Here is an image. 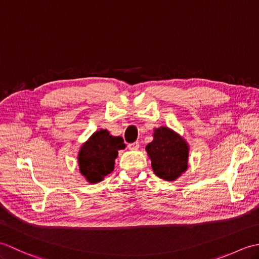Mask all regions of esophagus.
<instances>
[{"instance_id":"esophagus-1","label":"esophagus","mask_w":259,"mask_h":259,"mask_svg":"<svg viewBox=\"0 0 259 259\" xmlns=\"http://www.w3.org/2000/svg\"><path fill=\"white\" fill-rule=\"evenodd\" d=\"M128 148L130 150H137L139 148V142L136 141V142H133V144H129Z\"/></svg>"}]
</instances>
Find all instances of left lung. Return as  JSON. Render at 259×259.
<instances>
[{
	"label": "left lung",
	"instance_id": "1",
	"mask_svg": "<svg viewBox=\"0 0 259 259\" xmlns=\"http://www.w3.org/2000/svg\"><path fill=\"white\" fill-rule=\"evenodd\" d=\"M151 167L159 178L172 181L188 167V145L171 129L161 126L155 130L153 140L146 147Z\"/></svg>",
	"mask_w": 259,
	"mask_h": 259
}]
</instances>
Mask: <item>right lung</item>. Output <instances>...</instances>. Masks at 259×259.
<instances>
[{
	"label": "right lung",
	"instance_id": "right-lung-1",
	"mask_svg": "<svg viewBox=\"0 0 259 259\" xmlns=\"http://www.w3.org/2000/svg\"><path fill=\"white\" fill-rule=\"evenodd\" d=\"M124 148L125 145L121 137H113L107 130L97 131L82 145L79 151L80 172L90 184L103 180L114 168L118 150Z\"/></svg>",
	"mask_w": 259,
	"mask_h": 259
}]
</instances>
